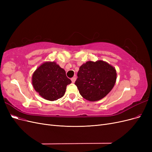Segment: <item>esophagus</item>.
Returning a JSON list of instances; mask_svg holds the SVG:
<instances>
[{
  "label": "esophagus",
  "mask_w": 152,
  "mask_h": 152,
  "mask_svg": "<svg viewBox=\"0 0 152 152\" xmlns=\"http://www.w3.org/2000/svg\"><path fill=\"white\" fill-rule=\"evenodd\" d=\"M71 80H72V82H73V83H74V82H75V80H76V78H75V77H72V79H71Z\"/></svg>",
  "instance_id": "esophagus-1"
}]
</instances>
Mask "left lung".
Wrapping results in <instances>:
<instances>
[{
  "label": "left lung",
  "mask_w": 152,
  "mask_h": 152,
  "mask_svg": "<svg viewBox=\"0 0 152 152\" xmlns=\"http://www.w3.org/2000/svg\"><path fill=\"white\" fill-rule=\"evenodd\" d=\"M75 84L80 95L90 102L103 98L112 89L117 79L116 70L103 61H87L77 73Z\"/></svg>",
  "instance_id": "left-lung-1"
}]
</instances>
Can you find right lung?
Instances as JSON below:
<instances>
[{"mask_svg":"<svg viewBox=\"0 0 152 152\" xmlns=\"http://www.w3.org/2000/svg\"><path fill=\"white\" fill-rule=\"evenodd\" d=\"M72 82L66 72L56 63L46 62L41 65L32 76L35 90L44 99L57 100L64 96L66 86Z\"/></svg>","mask_w":152,"mask_h":152,"instance_id":"1","label":"right lung"}]
</instances>
